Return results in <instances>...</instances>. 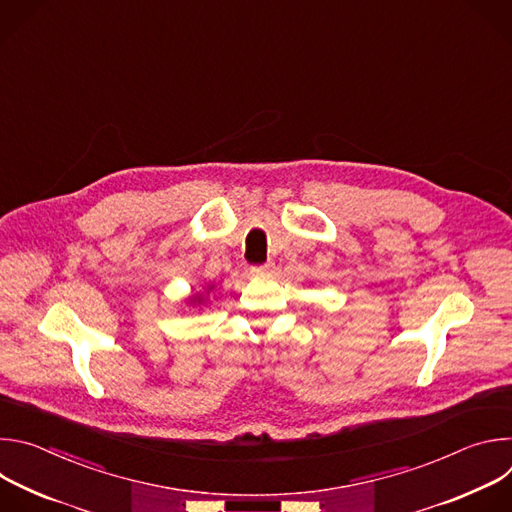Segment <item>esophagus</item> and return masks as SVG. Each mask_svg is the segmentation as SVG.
Masks as SVG:
<instances>
[{"label":"esophagus","mask_w":512,"mask_h":512,"mask_svg":"<svg viewBox=\"0 0 512 512\" xmlns=\"http://www.w3.org/2000/svg\"><path fill=\"white\" fill-rule=\"evenodd\" d=\"M275 265H273V261H267V263H263V265H253L251 267V273H267V271H271Z\"/></svg>","instance_id":"obj_1"}]
</instances>
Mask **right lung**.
I'll return each instance as SVG.
<instances>
[{
  "mask_svg": "<svg viewBox=\"0 0 512 512\" xmlns=\"http://www.w3.org/2000/svg\"><path fill=\"white\" fill-rule=\"evenodd\" d=\"M198 302H200V298H198Z\"/></svg>",
  "mask_w": 512,
  "mask_h": 512,
  "instance_id": "add662e5",
  "label": "right lung"
}]
</instances>
